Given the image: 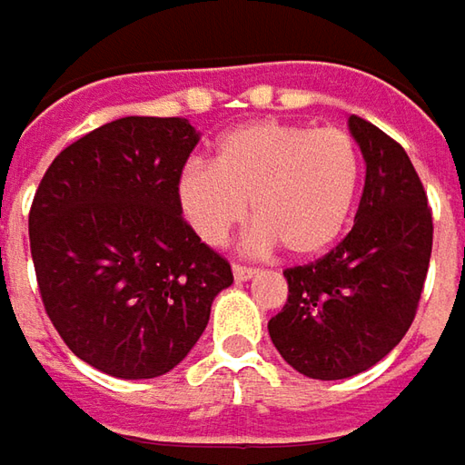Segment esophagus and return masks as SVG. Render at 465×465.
<instances>
[{"instance_id":"esophagus-1","label":"esophagus","mask_w":465,"mask_h":465,"mask_svg":"<svg viewBox=\"0 0 465 465\" xmlns=\"http://www.w3.org/2000/svg\"><path fill=\"white\" fill-rule=\"evenodd\" d=\"M257 275V270H252V267H242V264H233V281L236 282H247L252 281Z\"/></svg>"}]
</instances>
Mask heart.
<instances>
[{"instance_id":"obj_1","label":"heart","mask_w":465,"mask_h":465,"mask_svg":"<svg viewBox=\"0 0 465 465\" xmlns=\"http://www.w3.org/2000/svg\"><path fill=\"white\" fill-rule=\"evenodd\" d=\"M362 180L358 141L340 125L254 121L218 138L211 167L190 164L177 205L195 236L218 247L247 218L252 249L288 257L324 254L350 223Z\"/></svg>"}]
</instances>
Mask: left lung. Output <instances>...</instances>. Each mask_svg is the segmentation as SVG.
<instances>
[{
  "mask_svg": "<svg viewBox=\"0 0 465 465\" xmlns=\"http://www.w3.org/2000/svg\"><path fill=\"white\" fill-rule=\"evenodd\" d=\"M365 162L355 226L322 260L285 270L288 301L267 331L282 361L342 381L383 361L414 322L432 252V213L407 152L347 118Z\"/></svg>",
  "mask_w": 465,
  "mask_h": 465,
  "instance_id": "left-lung-1",
  "label": "left lung"
}]
</instances>
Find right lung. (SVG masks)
<instances>
[{
	"instance_id": "right-lung-1",
	"label": "right lung",
	"mask_w": 465,
	"mask_h": 465,
	"mask_svg": "<svg viewBox=\"0 0 465 465\" xmlns=\"http://www.w3.org/2000/svg\"><path fill=\"white\" fill-rule=\"evenodd\" d=\"M198 141L184 118L104 123L58 153L35 193L27 226L45 313L74 355L107 376L169 373L233 282L177 205Z\"/></svg>"
}]
</instances>
